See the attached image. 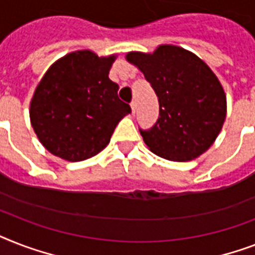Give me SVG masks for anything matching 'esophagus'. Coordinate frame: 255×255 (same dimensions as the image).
<instances>
[{
	"mask_svg": "<svg viewBox=\"0 0 255 255\" xmlns=\"http://www.w3.org/2000/svg\"><path fill=\"white\" fill-rule=\"evenodd\" d=\"M131 110H132V114L135 115V112H136V102L133 100V102H131Z\"/></svg>",
	"mask_w": 255,
	"mask_h": 255,
	"instance_id": "esophagus-1",
	"label": "esophagus"
}]
</instances>
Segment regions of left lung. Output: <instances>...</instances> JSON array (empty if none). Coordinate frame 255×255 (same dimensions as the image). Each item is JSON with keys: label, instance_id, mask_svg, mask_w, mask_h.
Wrapping results in <instances>:
<instances>
[{"label": "left lung", "instance_id": "left-lung-1", "mask_svg": "<svg viewBox=\"0 0 255 255\" xmlns=\"http://www.w3.org/2000/svg\"><path fill=\"white\" fill-rule=\"evenodd\" d=\"M159 98L160 116L143 131L149 151L172 161H190L216 141L226 118L224 87L209 66L189 50L160 45L153 53L129 51Z\"/></svg>", "mask_w": 255, "mask_h": 255}]
</instances>
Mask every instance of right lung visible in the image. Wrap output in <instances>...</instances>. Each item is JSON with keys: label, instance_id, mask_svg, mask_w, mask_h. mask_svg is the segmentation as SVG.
I'll return each mask as SVG.
<instances>
[{"label": "right lung", "instance_id": "obj_1", "mask_svg": "<svg viewBox=\"0 0 255 255\" xmlns=\"http://www.w3.org/2000/svg\"><path fill=\"white\" fill-rule=\"evenodd\" d=\"M116 54L91 50L66 54L50 66L30 102V123L43 147L66 161L103 151L114 129L131 112L108 78Z\"/></svg>", "mask_w": 255, "mask_h": 255}]
</instances>
